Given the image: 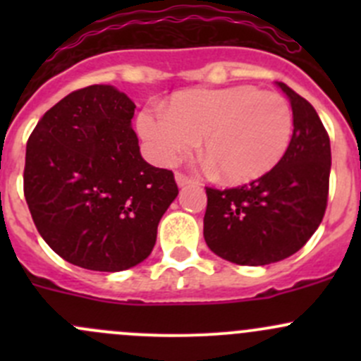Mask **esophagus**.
<instances>
[{"instance_id": "esophagus-1", "label": "esophagus", "mask_w": 361, "mask_h": 361, "mask_svg": "<svg viewBox=\"0 0 361 361\" xmlns=\"http://www.w3.org/2000/svg\"><path fill=\"white\" fill-rule=\"evenodd\" d=\"M176 183L180 185V187H185V185H194V183H197V181H195L194 178L187 176V174L176 173Z\"/></svg>"}]
</instances>
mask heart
<instances>
[{"label": "heart", "mask_w": 361, "mask_h": 361, "mask_svg": "<svg viewBox=\"0 0 361 361\" xmlns=\"http://www.w3.org/2000/svg\"><path fill=\"white\" fill-rule=\"evenodd\" d=\"M137 133L162 166L194 150L202 137L211 167L228 181H248L271 171L285 155L293 111L281 94L251 85L194 89L176 94L169 108H143Z\"/></svg>", "instance_id": "b5f03b06"}]
</instances>
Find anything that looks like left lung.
<instances>
[{
    "label": "left lung",
    "instance_id": "1",
    "mask_svg": "<svg viewBox=\"0 0 361 361\" xmlns=\"http://www.w3.org/2000/svg\"><path fill=\"white\" fill-rule=\"evenodd\" d=\"M293 111V136L281 160L241 187H206L204 239L238 265H269L297 253L325 216L332 154L318 113L283 82Z\"/></svg>",
    "mask_w": 361,
    "mask_h": 361
}]
</instances>
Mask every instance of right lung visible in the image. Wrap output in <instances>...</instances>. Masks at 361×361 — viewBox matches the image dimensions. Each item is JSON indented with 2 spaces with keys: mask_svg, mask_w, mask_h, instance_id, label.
<instances>
[{
  "mask_svg": "<svg viewBox=\"0 0 361 361\" xmlns=\"http://www.w3.org/2000/svg\"><path fill=\"white\" fill-rule=\"evenodd\" d=\"M134 108L111 85L75 90L39 118L25 147L24 197L39 235L89 271L143 262L178 195L173 171L141 157Z\"/></svg>",
  "mask_w": 361,
  "mask_h": 361,
  "instance_id": "add662e5",
  "label": "right lung"
}]
</instances>
